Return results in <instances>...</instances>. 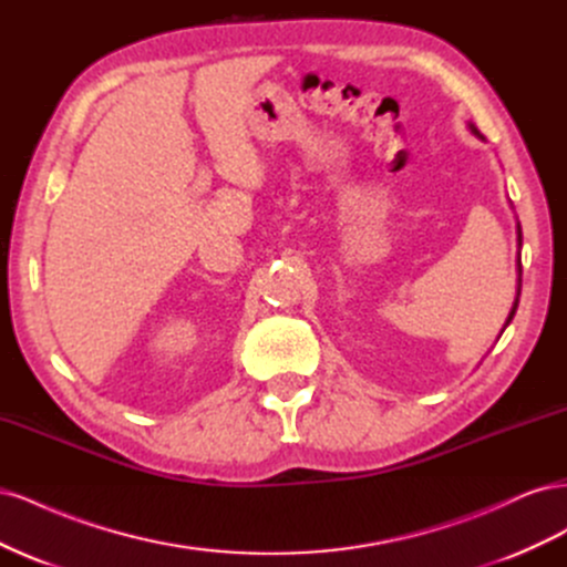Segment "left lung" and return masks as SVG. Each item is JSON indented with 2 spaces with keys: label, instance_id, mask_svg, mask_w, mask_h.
<instances>
[{
  "label": "left lung",
  "instance_id": "1",
  "mask_svg": "<svg viewBox=\"0 0 567 567\" xmlns=\"http://www.w3.org/2000/svg\"><path fill=\"white\" fill-rule=\"evenodd\" d=\"M471 132L473 134H477L480 136V132L471 125ZM518 246H523V234H520V225H518ZM518 274H523V267H520V260H518ZM518 296H520V277H518ZM516 310H518V298H516V302H513V310H511V315H508V319H506V323L513 319V315H516Z\"/></svg>",
  "mask_w": 567,
  "mask_h": 567
}]
</instances>
